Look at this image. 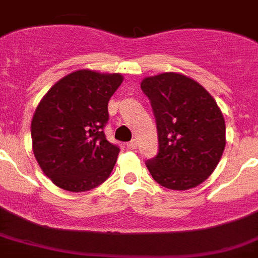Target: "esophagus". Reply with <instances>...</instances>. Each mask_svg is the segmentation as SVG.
Returning <instances> with one entry per match:
<instances>
[{"mask_svg":"<svg viewBox=\"0 0 258 258\" xmlns=\"http://www.w3.org/2000/svg\"><path fill=\"white\" fill-rule=\"evenodd\" d=\"M127 148H128V149H132V151L136 149V148H138V140L134 139V140H131L130 143H127Z\"/></svg>","mask_w":258,"mask_h":258,"instance_id":"34e87169","label":"esophagus"}]
</instances>
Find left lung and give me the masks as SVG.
<instances>
[{"label": "left lung", "mask_w": 258, "mask_h": 258, "mask_svg": "<svg viewBox=\"0 0 258 258\" xmlns=\"http://www.w3.org/2000/svg\"><path fill=\"white\" fill-rule=\"evenodd\" d=\"M154 116L160 149L147 160L158 184L184 191L207 180L226 145L222 111L209 92L188 76L163 73L142 82Z\"/></svg>", "instance_id": "1"}]
</instances>
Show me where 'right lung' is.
<instances>
[{
    "instance_id": "right-lung-1",
    "label": "right lung",
    "mask_w": 258,
    "mask_h": 258,
    "mask_svg": "<svg viewBox=\"0 0 258 258\" xmlns=\"http://www.w3.org/2000/svg\"><path fill=\"white\" fill-rule=\"evenodd\" d=\"M120 74L78 70L58 80L36 107L31 123L36 161L57 187L93 189L109 178L119 147L105 138L107 104Z\"/></svg>"
}]
</instances>
